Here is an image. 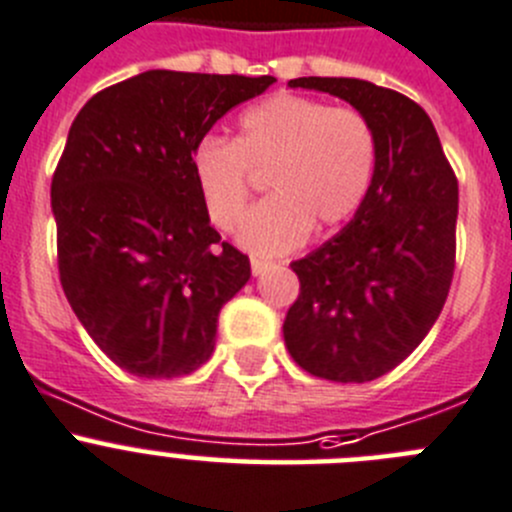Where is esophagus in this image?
<instances>
[{
    "label": "esophagus",
    "mask_w": 512,
    "mask_h": 512,
    "mask_svg": "<svg viewBox=\"0 0 512 512\" xmlns=\"http://www.w3.org/2000/svg\"><path fill=\"white\" fill-rule=\"evenodd\" d=\"M270 265H272L270 260H260V257H252V260H250L252 275H262V272H265Z\"/></svg>",
    "instance_id": "obj_1"
}]
</instances>
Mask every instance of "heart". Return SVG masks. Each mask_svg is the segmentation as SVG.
Instances as JSON below:
<instances>
[{"instance_id": "b5f03b06", "label": "heart", "mask_w": 512, "mask_h": 512, "mask_svg": "<svg viewBox=\"0 0 512 512\" xmlns=\"http://www.w3.org/2000/svg\"><path fill=\"white\" fill-rule=\"evenodd\" d=\"M191 176L209 222L232 229L265 174L270 197L242 219L237 240L252 255H285L318 229L341 227L361 209L379 166L369 116L348 105L275 93L237 118L232 141L204 136L191 146Z\"/></svg>"}]
</instances>
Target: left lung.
Segmentation results:
<instances>
[{"instance_id": "obj_1", "label": "left lung", "mask_w": 512, "mask_h": 512, "mask_svg": "<svg viewBox=\"0 0 512 512\" xmlns=\"http://www.w3.org/2000/svg\"><path fill=\"white\" fill-rule=\"evenodd\" d=\"M348 100L379 136L374 186L341 234L290 262L298 300L283 323L300 369L364 384L404 361L444 308L455 275L457 176L419 103L356 78H295Z\"/></svg>"}]
</instances>
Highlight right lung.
I'll list each match as a JSON object with an SVG mask.
<instances>
[{"instance_id":"1","label":"right lung","mask_w":512,"mask_h":512,"mask_svg":"<svg viewBox=\"0 0 512 512\" xmlns=\"http://www.w3.org/2000/svg\"><path fill=\"white\" fill-rule=\"evenodd\" d=\"M272 83L146 70L95 93L70 126L52 174L60 283L88 336L128 374L197 371L219 310L250 280V257L209 224L189 154Z\"/></svg>"}]
</instances>
